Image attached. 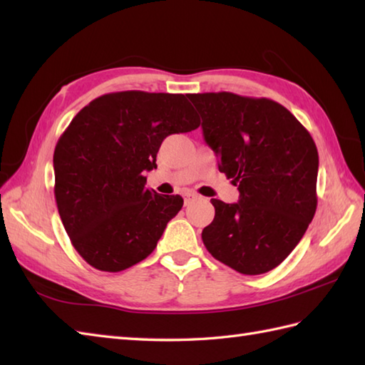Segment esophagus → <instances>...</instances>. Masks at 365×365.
Here are the masks:
<instances>
[{"label": "esophagus", "mask_w": 365, "mask_h": 365, "mask_svg": "<svg viewBox=\"0 0 365 365\" xmlns=\"http://www.w3.org/2000/svg\"><path fill=\"white\" fill-rule=\"evenodd\" d=\"M193 200H197V195L195 193H192V192H189V193H184V205L185 206H189Z\"/></svg>", "instance_id": "esophagus-1"}]
</instances>
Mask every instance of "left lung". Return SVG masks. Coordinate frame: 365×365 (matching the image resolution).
I'll return each instance as SVG.
<instances>
[{"label":"left lung","mask_w":365,"mask_h":365,"mask_svg":"<svg viewBox=\"0 0 365 365\" xmlns=\"http://www.w3.org/2000/svg\"><path fill=\"white\" fill-rule=\"evenodd\" d=\"M219 170L237 185V203L212 198L214 220L202 240L232 269L257 276L279 266L317 211L318 151L307 129L266 98L189 94Z\"/></svg>","instance_id":"obj_1"}]
</instances>
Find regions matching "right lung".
<instances>
[{
    "mask_svg": "<svg viewBox=\"0 0 365 365\" xmlns=\"http://www.w3.org/2000/svg\"><path fill=\"white\" fill-rule=\"evenodd\" d=\"M184 94L121 91L81 108L59 137L55 198L80 257L99 271L120 272L145 259L182 207L180 195L145 187L165 137L195 130Z\"/></svg>",
    "mask_w": 365,
    "mask_h": 365,
    "instance_id": "obj_1",
    "label": "right lung"
}]
</instances>
